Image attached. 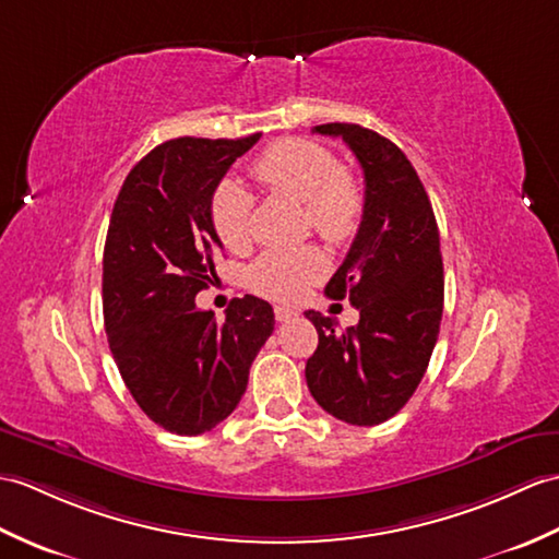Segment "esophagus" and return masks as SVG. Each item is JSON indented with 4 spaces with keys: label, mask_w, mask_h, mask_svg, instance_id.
Listing matches in <instances>:
<instances>
[{
    "label": "esophagus",
    "mask_w": 559,
    "mask_h": 559,
    "mask_svg": "<svg viewBox=\"0 0 559 559\" xmlns=\"http://www.w3.org/2000/svg\"><path fill=\"white\" fill-rule=\"evenodd\" d=\"M274 314H276V321L285 323V321H293V319H297V309H293V307H283V305H276V307H274Z\"/></svg>",
    "instance_id": "esophagus-1"
}]
</instances>
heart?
I'll list each match as a JSON object with an SVG mask.
<instances>
[{"mask_svg":"<svg viewBox=\"0 0 559 559\" xmlns=\"http://www.w3.org/2000/svg\"><path fill=\"white\" fill-rule=\"evenodd\" d=\"M254 178L266 190L305 204L309 228L319 238L343 245L355 236L365 214V192L335 159V154L307 138H285L269 145L252 164ZM212 226L230 252H242L252 240V198L242 186L226 180L212 198ZM326 274L321 252L276 250L257 259L248 285L269 300L290 302Z\"/></svg>","mask_w":559,"mask_h":559,"instance_id":"b5f03b06","label":"heart"}]
</instances>
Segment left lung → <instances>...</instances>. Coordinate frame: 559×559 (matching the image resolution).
<instances>
[{
  "mask_svg": "<svg viewBox=\"0 0 559 559\" xmlns=\"http://www.w3.org/2000/svg\"><path fill=\"white\" fill-rule=\"evenodd\" d=\"M343 138L365 171V214L345 262L326 285L347 297L357 326L309 309L319 345L307 359L309 393L335 419L373 426L407 405L421 383L443 317V259L433 206L395 142L357 123L314 126Z\"/></svg>",
  "mask_w": 559,
  "mask_h": 559,
  "instance_id": "8db88e82",
  "label": "left lung"
}]
</instances>
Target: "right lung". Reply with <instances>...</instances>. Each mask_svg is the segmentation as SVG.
I'll list each match as a JSON object with an SVG mask.
<instances>
[{"label": "right lung", "instance_id": "add662e5", "mask_svg": "<svg viewBox=\"0 0 559 559\" xmlns=\"http://www.w3.org/2000/svg\"><path fill=\"white\" fill-rule=\"evenodd\" d=\"M259 135L162 142L126 176L104 242L102 307L116 367L140 409L178 436L212 431L238 407L274 333V309L236 297L226 319L194 295L216 278L212 198Z\"/></svg>", "mask_w": 559, "mask_h": 559}]
</instances>
